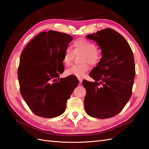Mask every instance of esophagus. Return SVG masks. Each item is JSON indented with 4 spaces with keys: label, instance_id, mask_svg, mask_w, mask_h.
<instances>
[{
    "label": "esophagus",
    "instance_id": "obj_1",
    "mask_svg": "<svg viewBox=\"0 0 149 149\" xmlns=\"http://www.w3.org/2000/svg\"><path fill=\"white\" fill-rule=\"evenodd\" d=\"M78 79H79V83L80 84L82 83V82H83V79H82V78H78Z\"/></svg>",
    "mask_w": 149,
    "mask_h": 149
}]
</instances>
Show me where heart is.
Returning <instances> with one entry per match:
<instances>
[{"mask_svg":"<svg viewBox=\"0 0 149 149\" xmlns=\"http://www.w3.org/2000/svg\"><path fill=\"white\" fill-rule=\"evenodd\" d=\"M75 54L83 53L81 56L83 63L80 65H73L66 70V74L68 75H73L79 78L83 77L89 70L88 62L91 65H95L100 61L101 56L100 50L93 42L85 38H79L75 40L73 44ZM74 52L70 48H66L65 50L63 58V62L66 66L70 65Z\"/></svg>","mask_w":149,"mask_h":149,"instance_id":"b5f03b06","label":"heart"}]
</instances>
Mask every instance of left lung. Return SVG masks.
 <instances>
[{
    "label": "left lung",
    "mask_w": 149,
    "mask_h": 149,
    "mask_svg": "<svg viewBox=\"0 0 149 149\" xmlns=\"http://www.w3.org/2000/svg\"><path fill=\"white\" fill-rule=\"evenodd\" d=\"M86 37L97 42L102 58L90 74L95 82L83 81L86 90L84 108L93 118H109L121 111L131 96L135 76L133 53L123 36L110 28Z\"/></svg>",
    "instance_id": "8db88e82"
}]
</instances>
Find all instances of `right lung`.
I'll list each match as a JSON object with an SVG mask.
<instances>
[{"mask_svg": "<svg viewBox=\"0 0 149 149\" xmlns=\"http://www.w3.org/2000/svg\"><path fill=\"white\" fill-rule=\"evenodd\" d=\"M72 40L69 34L58 31L42 32L31 40L21 54L18 69L20 93L38 116L54 118L62 115L77 86L79 81L74 77L57 81L64 72L63 55Z\"/></svg>", "mask_w": 149, "mask_h": 149, "instance_id": "right-lung-1", "label": "right lung"}]
</instances>
